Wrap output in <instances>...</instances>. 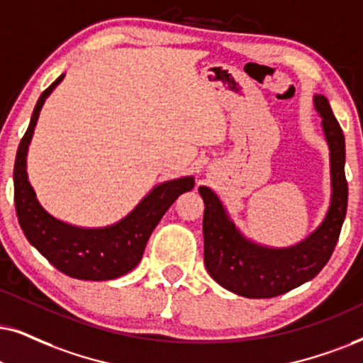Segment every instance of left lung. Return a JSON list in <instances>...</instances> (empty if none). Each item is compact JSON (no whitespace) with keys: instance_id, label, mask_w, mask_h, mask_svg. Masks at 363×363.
Listing matches in <instances>:
<instances>
[{"instance_id":"obj_1","label":"left lung","mask_w":363,"mask_h":363,"mask_svg":"<svg viewBox=\"0 0 363 363\" xmlns=\"http://www.w3.org/2000/svg\"><path fill=\"white\" fill-rule=\"evenodd\" d=\"M315 107L330 145L332 206L327 218L308 240L288 250H269L245 240L228 219L218 196L199 187L204 201V263L223 288L246 298H273L315 278L328 263L347 214L348 184L345 179V137L323 95Z\"/></svg>"}]
</instances>
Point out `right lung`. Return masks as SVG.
<instances>
[{"mask_svg":"<svg viewBox=\"0 0 363 363\" xmlns=\"http://www.w3.org/2000/svg\"><path fill=\"white\" fill-rule=\"evenodd\" d=\"M62 79L63 75H60L41 94L35 105L30 125L18 147L13 171L16 216L30 245H33L58 272L77 279L105 281L122 277L139 264L149 236L152 235L160 218L182 192L194 187V179L182 177L157 186L125 219L108 228H75L50 216L36 201L33 187L28 182L26 150L38 121L41 105Z\"/></svg>","mask_w":363,"mask_h":363,"instance_id":"obj_1","label":"right lung"}]
</instances>
